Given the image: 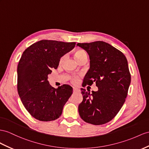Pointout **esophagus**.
I'll use <instances>...</instances> for the list:
<instances>
[{"label":"esophagus","mask_w":149,"mask_h":149,"mask_svg":"<svg viewBox=\"0 0 149 149\" xmlns=\"http://www.w3.org/2000/svg\"><path fill=\"white\" fill-rule=\"evenodd\" d=\"M79 89L77 88V87H73V91L74 93H77V92H79Z\"/></svg>","instance_id":"34e87169"}]
</instances>
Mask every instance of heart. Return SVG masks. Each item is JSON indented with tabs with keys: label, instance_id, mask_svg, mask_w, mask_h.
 <instances>
[{
	"label": "heart",
	"instance_id": "1",
	"mask_svg": "<svg viewBox=\"0 0 149 149\" xmlns=\"http://www.w3.org/2000/svg\"><path fill=\"white\" fill-rule=\"evenodd\" d=\"M74 56L75 57V58L77 59V60L79 62V61L81 58H82L83 57L87 56V54L85 50H84V49H79L75 51L74 53ZM64 58H65V56L61 57V58L60 59V63H62L63 62ZM77 81H78V77L77 76H74V77L72 78V82L73 83H76Z\"/></svg>",
	"mask_w": 149,
	"mask_h": 149
}]
</instances>
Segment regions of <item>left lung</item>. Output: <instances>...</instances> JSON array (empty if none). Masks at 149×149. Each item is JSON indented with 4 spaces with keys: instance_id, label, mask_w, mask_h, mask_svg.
Instances as JSON below:
<instances>
[{
    "instance_id": "8db88e82",
    "label": "left lung",
    "mask_w": 149,
    "mask_h": 149,
    "mask_svg": "<svg viewBox=\"0 0 149 149\" xmlns=\"http://www.w3.org/2000/svg\"><path fill=\"white\" fill-rule=\"evenodd\" d=\"M77 46L86 50L90 58V68L84 78L82 87L96 82L98 87L92 94L81 89L83 100L79 105V115L86 123L105 124L119 112L127 96L131 75L127 58L104 41Z\"/></svg>"
}]
</instances>
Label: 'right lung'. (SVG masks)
<instances>
[{"label":"right lung","mask_w":149,"mask_h":149,"mask_svg":"<svg viewBox=\"0 0 149 149\" xmlns=\"http://www.w3.org/2000/svg\"><path fill=\"white\" fill-rule=\"evenodd\" d=\"M75 46V42L41 40L22 53L17 65V91L25 108L36 120L53 121L62 114L73 89L66 84L54 88L48 75Z\"/></svg>","instance_id":"obj_1"}]
</instances>
